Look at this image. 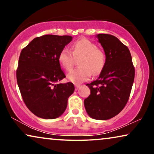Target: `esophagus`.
<instances>
[{
  "mask_svg": "<svg viewBox=\"0 0 154 154\" xmlns=\"http://www.w3.org/2000/svg\"><path fill=\"white\" fill-rule=\"evenodd\" d=\"M80 87H81V85H77V84H75V90H77Z\"/></svg>",
  "mask_w": 154,
  "mask_h": 154,
  "instance_id": "1",
  "label": "esophagus"
}]
</instances>
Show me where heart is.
I'll use <instances>...</instances> for the list:
<instances>
[{"instance_id":"b5f03b06","label":"heart","mask_w":154,"mask_h":154,"mask_svg":"<svg viewBox=\"0 0 154 154\" xmlns=\"http://www.w3.org/2000/svg\"><path fill=\"white\" fill-rule=\"evenodd\" d=\"M73 52L64 48L59 54V62L65 70L70 71L73 66L74 56L83 57L80 61V68L71 71L67 75L69 81L81 83L87 81L91 74L96 75L104 68L106 57L96 44L88 39H81L73 44Z\"/></svg>"}]
</instances>
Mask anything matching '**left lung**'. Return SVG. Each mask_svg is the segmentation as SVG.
I'll list each match as a JSON object with an SVG mask.
<instances>
[{
	"label": "left lung",
	"mask_w": 154,
	"mask_h": 154,
	"mask_svg": "<svg viewBox=\"0 0 154 154\" xmlns=\"http://www.w3.org/2000/svg\"><path fill=\"white\" fill-rule=\"evenodd\" d=\"M96 37L104 49L106 61L97 79L86 85L90 94L84 105L90 117L104 121L119 114L127 104L134 68L129 49L116 37L104 33Z\"/></svg>",
	"instance_id": "left-lung-1"
}]
</instances>
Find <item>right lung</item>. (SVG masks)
Instances as JSON below:
<instances>
[{"instance_id":"right-lung-1","label":"right lung","mask_w":154,"mask_h":154,"mask_svg":"<svg viewBox=\"0 0 154 154\" xmlns=\"http://www.w3.org/2000/svg\"><path fill=\"white\" fill-rule=\"evenodd\" d=\"M72 39L70 35H45L33 39L21 52L17 81L27 108L38 117H60L74 92L72 83H58L66 77L59 54Z\"/></svg>"}]
</instances>
